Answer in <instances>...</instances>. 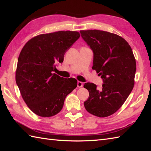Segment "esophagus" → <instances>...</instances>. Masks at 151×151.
<instances>
[{"label":"esophagus","mask_w":151,"mask_h":151,"mask_svg":"<svg viewBox=\"0 0 151 151\" xmlns=\"http://www.w3.org/2000/svg\"><path fill=\"white\" fill-rule=\"evenodd\" d=\"M77 87L78 88H82V87H83V83L82 82L78 81V82H77Z\"/></svg>","instance_id":"obj_1"}]
</instances>
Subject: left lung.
<instances>
[{"mask_svg":"<svg viewBox=\"0 0 151 151\" xmlns=\"http://www.w3.org/2000/svg\"><path fill=\"white\" fill-rule=\"evenodd\" d=\"M80 32L93 52L92 69L104 81L101 89L93 83H85L89 93L85 108L95 116H110L122 106L134 88L135 57L127 41L117 34L99 30Z\"/></svg>","mask_w":151,"mask_h":151,"instance_id":"obj_1","label":"left lung"}]
</instances>
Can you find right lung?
Listing matches in <instances>:
<instances>
[{
	"instance_id": "1",
	"label": "right lung",
	"mask_w": 151,
	"mask_h": 151,
	"mask_svg": "<svg viewBox=\"0 0 151 151\" xmlns=\"http://www.w3.org/2000/svg\"><path fill=\"white\" fill-rule=\"evenodd\" d=\"M79 37L76 31L43 34L32 38L22 49L16 83L25 103L39 116L49 117L58 114L67 95L77 86L76 79L60 77L54 71Z\"/></svg>"
}]
</instances>
